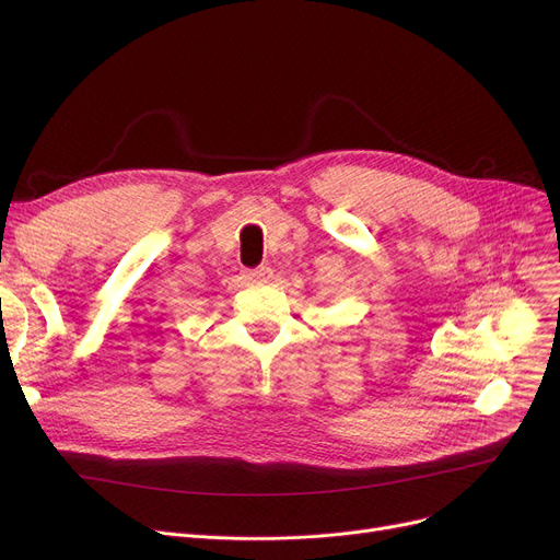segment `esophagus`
<instances>
[{
    "mask_svg": "<svg viewBox=\"0 0 560 560\" xmlns=\"http://www.w3.org/2000/svg\"><path fill=\"white\" fill-rule=\"evenodd\" d=\"M243 277L249 283H268L272 279V268H268V265H260V268H256V270H245Z\"/></svg>",
    "mask_w": 560,
    "mask_h": 560,
    "instance_id": "obj_1",
    "label": "esophagus"
}]
</instances>
